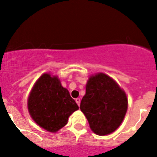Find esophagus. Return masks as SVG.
<instances>
[{
    "instance_id": "obj_1",
    "label": "esophagus",
    "mask_w": 157,
    "mask_h": 157,
    "mask_svg": "<svg viewBox=\"0 0 157 157\" xmlns=\"http://www.w3.org/2000/svg\"><path fill=\"white\" fill-rule=\"evenodd\" d=\"M75 102L77 103V105L79 106L80 105V102H81V100H80V98H76L75 99Z\"/></svg>"
}]
</instances>
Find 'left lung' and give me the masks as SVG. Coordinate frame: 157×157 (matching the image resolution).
Listing matches in <instances>:
<instances>
[{
    "label": "left lung",
    "instance_id": "obj_1",
    "mask_svg": "<svg viewBox=\"0 0 157 157\" xmlns=\"http://www.w3.org/2000/svg\"><path fill=\"white\" fill-rule=\"evenodd\" d=\"M127 95L114 79L104 73L90 77L80 104L93 132L104 136L120 127L127 110Z\"/></svg>",
    "mask_w": 157,
    "mask_h": 157
}]
</instances>
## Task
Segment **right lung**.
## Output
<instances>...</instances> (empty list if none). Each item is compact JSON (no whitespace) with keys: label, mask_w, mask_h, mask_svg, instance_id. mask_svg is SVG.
<instances>
[{"label":"right lung","mask_w":157,"mask_h":157,"mask_svg":"<svg viewBox=\"0 0 157 157\" xmlns=\"http://www.w3.org/2000/svg\"><path fill=\"white\" fill-rule=\"evenodd\" d=\"M27 107L33 120L49 132H56L64 127L69 116L78 109L57 76L48 73L37 80L29 95Z\"/></svg>","instance_id":"obj_1"}]
</instances>
